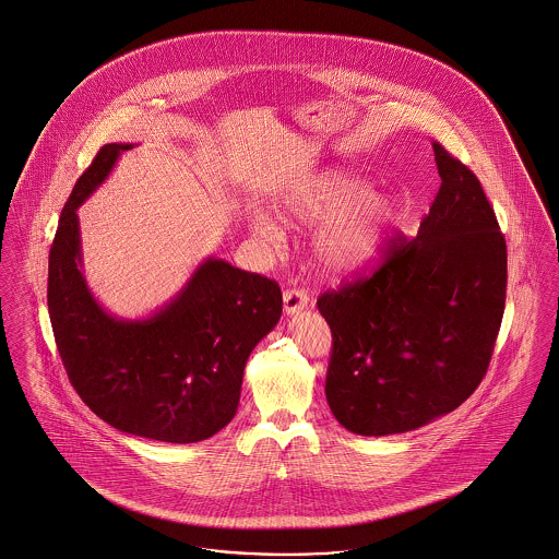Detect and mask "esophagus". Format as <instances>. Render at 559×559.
<instances>
[{
	"label": "esophagus",
	"instance_id": "1",
	"mask_svg": "<svg viewBox=\"0 0 559 559\" xmlns=\"http://www.w3.org/2000/svg\"><path fill=\"white\" fill-rule=\"evenodd\" d=\"M308 293L304 289H287L283 293V304H285V314L293 317V314H299L304 308H308Z\"/></svg>",
	"mask_w": 559,
	"mask_h": 559
}]
</instances>
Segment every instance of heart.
I'll list each match as a JSON object with an SVG mask.
<instances>
[{"label": "heart", "mask_w": 559, "mask_h": 559, "mask_svg": "<svg viewBox=\"0 0 559 559\" xmlns=\"http://www.w3.org/2000/svg\"><path fill=\"white\" fill-rule=\"evenodd\" d=\"M278 213L293 224H320L314 237L320 264L329 272L349 274L369 266L379 253L392 203L356 176L326 171L297 188L278 205ZM249 228L264 240L281 235L266 213H253Z\"/></svg>", "instance_id": "1"}]
</instances>
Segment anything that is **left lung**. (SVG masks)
Wrapping results in <instances>:
<instances>
[{"mask_svg":"<svg viewBox=\"0 0 559 559\" xmlns=\"http://www.w3.org/2000/svg\"><path fill=\"white\" fill-rule=\"evenodd\" d=\"M433 157L442 185L417 237L317 301L333 333L326 402L358 436L404 433L461 406L501 329L506 237L472 169L438 142Z\"/></svg>","mask_w":559,"mask_h":559,"instance_id":"obj_1","label":"left lung"}]
</instances>
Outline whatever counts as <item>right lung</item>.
<instances>
[{
	"label": "right lung",
	"instance_id": "1",
	"mask_svg": "<svg viewBox=\"0 0 559 559\" xmlns=\"http://www.w3.org/2000/svg\"><path fill=\"white\" fill-rule=\"evenodd\" d=\"M133 144H105L81 174L50 249L48 310L67 374L108 426L171 444L212 438L237 415L249 354L276 326L281 287L207 258L155 314H108L81 262V203Z\"/></svg>",
	"mask_w": 559,
	"mask_h": 559
}]
</instances>
